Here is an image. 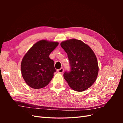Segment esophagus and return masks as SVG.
<instances>
[{
  "label": "esophagus",
  "mask_w": 123,
  "mask_h": 123,
  "mask_svg": "<svg viewBox=\"0 0 123 123\" xmlns=\"http://www.w3.org/2000/svg\"><path fill=\"white\" fill-rule=\"evenodd\" d=\"M64 71V69L63 68H61V69L57 70V72L59 73H62Z\"/></svg>",
  "instance_id": "1"
}]
</instances>
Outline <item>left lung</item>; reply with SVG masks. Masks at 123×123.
<instances>
[{"instance_id":"left-lung-1","label":"left lung","mask_w":123,"mask_h":123,"mask_svg":"<svg viewBox=\"0 0 123 123\" xmlns=\"http://www.w3.org/2000/svg\"><path fill=\"white\" fill-rule=\"evenodd\" d=\"M61 46L68 55L70 66V71L64 74L65 80L74 90H87L95 82L98 72L93 51L82 41L76 39L62 42Z\"/></svg>"}]
</instances>
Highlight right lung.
I'll list each match as a JSON object with an SVG mask.
<instances>
[{
	"label": "right lung",
	"instance_id": "right-lung-1",
	"mask_svg": "<svg viewBox=\"0 0 123 123\" xmlns=\"http://www.w3.org/2000/svg\"><path fill=\"white\" fill-rule=\"evenodd\" d=\"M58 43L42 40L33 45L21 63V74L25 83L34 89L43 88L52 79L56 72L54 61L49 55Z\"/></svg>",
	"mask_w": 123,
	"mask_h": 123
}]
</instances>
